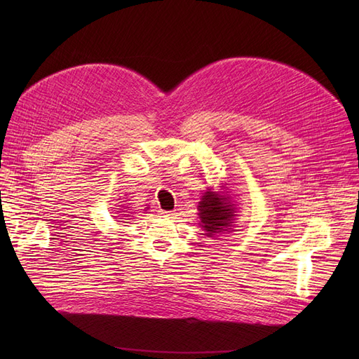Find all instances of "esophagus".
<instances>
[{"label":"esophagus","instance_id":"obj_1","mask_svg":"<svg viewBox=\"0 0 359 359\" xmlns=\"http://www.w3.org/2000/svg\"><path fill=\"white\" fill-rule=\"evenodd\" d=\"M177 211H172V212H163L164 217H168V218H176L177 217Z\"/></svg>","mask_w":359,"mask_h":359}]
</instances>
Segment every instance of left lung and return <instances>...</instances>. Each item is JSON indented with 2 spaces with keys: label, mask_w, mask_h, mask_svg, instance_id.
<instances>
[{
  "label": "left lung",
  "mask_w": 359,
  "mask_h": 359,
  "mask_svg": "<svg viewBox=\"0 0 359 359\" xmlns=\"http://www.w3.org/2000/svg\"><path fill=\"white\" fill-rule=\"evenodd\" d=\"M198 210L201 219L199 225L206 231L208 237H214L217 233L225 231L224 229L231 227L236 215L231 196L212 189H208L203 194Z\"/></svg>",
  "instance_id": "8db88e82"
}]
</instances>
